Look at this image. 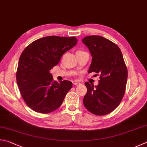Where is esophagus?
<instances>
[{
    "mask_svg": "<svg viewBox=\"0 0 147 147\" xmlns=\"http://www.w3.org/2000/svg\"><path fill=\"white\" fill-rule=\"evenodd\" d=\"M74 84L75 86H79L80 84H81V83L79 82H74Z\"/></svg>",
    "mask_w": 147,
    "mask_h": 147,
    "instance_id": "esophagus-1",
    "label": "esophagus"
}]
</instances>
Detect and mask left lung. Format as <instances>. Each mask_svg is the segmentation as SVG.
Listing matches in <instances>:
<instances>
[{
  "label": "left lung",
  "mask_w": 147,
  "mask_h": 147,
  "mask_svg": "<svg viewBox=\"0 0 147 147\" xmlns=\"http://www.w3.org/2000/svg\"><path fill=\"white\" fill-rule=\"evenodd\" d=\"M82 43L92 56L88 73L100 74L97 86L85 82L87 88L83 103L86 108L98 116L111 113L117 108L125 92L127 69L120 48L100 36H89Z\"/></svg>",
  "instance_id": "8db88e82"
}]
</instances>
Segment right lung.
<instances>
[{
	"label": "right lung",
	"mask_w": 147,
	"mask_h": 147,
	"mask_svg": "<svg viewBox=\"0 0 147 147\" xmlns=\"http://www.w3.org/2000/svg\"><path fill=\"white\" fill-rule=\"evenodd\" d=\"M77 43V38L50 36L33 41L22 52L16 82L25 102L36 112L51 113L62 104L72 82L53 80L51 68Z\"/></svg>",
	"instance_id": "add662e5"
}]
</instances>
